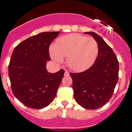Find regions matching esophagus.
Returning <instances> with one entry per match:
<instances>
[{"mask_svg": "<svg viewBox=\"0 0 132 132\" xmlns=\"http://www.w3.org/2000/svg\"><path fill=\"white\" fill-rule=\"evenodd\" d=\"M64 75H65V76H69V72L67 71H65Z\"/></svg>", "mask_w": 132, "mask_h": 132, "instance_id": "34e87169", "label": "esophagus"}]
</instances>
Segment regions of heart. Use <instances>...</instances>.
Masks as SVG:
<instances>
[{
  "mask_svg": "<svg viewBox=\"0 0 132 132\" xmlns=\"http://www.w3.org/2000/svg\"><path fill=\"white\" fill-rule=\"evenodd\" d=\"M98 53V45L93 38L79 34L61 37L50 48L54 61L61 63L66 57V63L75 71H82L94 64Z\"/></svg>",
  "mask_w": 132,
  "mask_h": 132,
  "instance_id": "1",
  "label": "heart"
}]
</instances>
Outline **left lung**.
Returning <instances> with one entry per match:
<instances>
[{
    "label": "left lung",
    "mask_w": 132,
    "mask_h": 132,
    "mask_svg": "<svg viewBox=\"0 0 132 132\" xmlns=\"http://www.w3.org/2000/svg\"><path fill=\"white\" fill-rule=\"evenodd\" d=\"M92 35L98 45V53L94 63L83 72L70 73L76 102L86 109L103 106L112 96L118 80L119 63L116 55L101 36Z\"/></svg>",
    "instance_id": "1"
}]
</instances>
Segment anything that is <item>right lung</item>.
I'll use <instances>...</instances> for the list:
<instances>
[{
	"instance_id": "add662e5",
	"label": "right lung",
	"mask_w": 132,
	"mask_h": 132,
	"mask_svg": "<svg viewBox=\"0 0 132 132\" xmlns=\"http://www.w3.org/2000/svg\"><path fill=\"white\" fill-rule=\"evenodd\" d=\"M59 31L42 32L31 36L14 48L9 66L14 95L27 107L42 109L54 100L65 71L50 73L49 47Z\"/></svg>"
}]
</instances>
